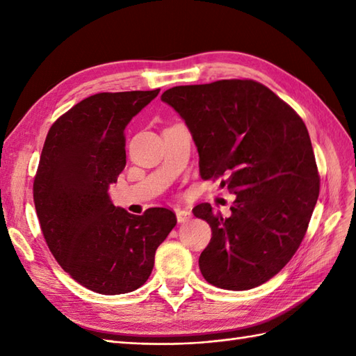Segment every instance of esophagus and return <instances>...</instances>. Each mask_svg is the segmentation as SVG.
Listing matches in <instances>:
<instances>
[{"instance_id": "34e87169", "label": "esophagus", "mask_w": 356, "mask_h": 356, "mask_svg": "<svg viewBox=\"0 0 356 356\" xmlns=\"http://www.w3.org/2000/svg\"><path fill=\"white\" fill-rule=\"evenodd\" d=\"M176 217L179 223H185L191 218V211L188 209H176Z\"/></svg>"}]
</instances>
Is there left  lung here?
<instances>
[{"instance_id":"8db88e82","label":"left lung","mask_w":356,"mask_h":356,"mask_svg":"<svg viewBox=\"0 0 356 356\" xmlns=\"http://www.w3.org/2000/svg\"><path fill=\"white\" fill-rule=\"evenodd\" d=\"M161 99L185 120L202 179L225 177L236 194L229 217L209 203L193 209L213 231L199 259L203 278L229 291L263 284L297 252L320 194L303 119L251 79L172 87Z\"/></svg>"}]
</instances>
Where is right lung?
I'll return each mask as SVG.
<instances>
[{
    "instance_id": "add662e5",
    "label": "right lung",
    "mask_w": 356,
    "mask_h": 356,
    "mask_svg": "<svg viewBox=\"0 0 356 356\" xmlns=\"http://www.w3.org/2000/svg\"><path fill=\"white\" fill-rule=\"evenodd\" d=\"M159 92L88 96L56 119L44 142L33 182L41 231L67 274L97 293L145 283L156 249L177 223L170 209L133 216L108 195L127 163L125 127Z\"/></svg>"
}]
</instances>
